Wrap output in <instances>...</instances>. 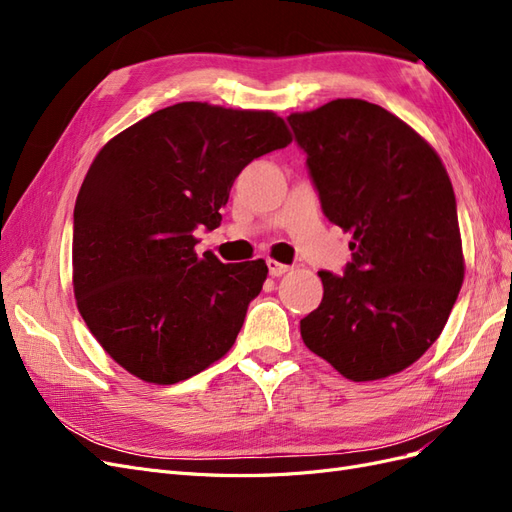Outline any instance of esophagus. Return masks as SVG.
I'll return each mask as SVG.
<instances>
[{
  "instance_id": "obj_1",
  "label": "esophagus",
  "mask_w": 512,
  "mask_h": 512,
  "mask_svg": "<svg viewBox=\"0 0 512 512\" xmlns=\"http://www.w3.org/2000/svg\"><path fill=\"white\" fill-rule=\"evenodd\" d=\"M267 267H269L271 277H282L290 271L288 265H282V262H277V260H267Z\"/></svg>"
}]
</instances>
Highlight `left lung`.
<instances>
[{"label": "left lung", "instance_id": "left-lung-1", "mask_svg": "<svg viewBox=\"0 0 512 512\" xmlns=\"http://www.w3.org/2000/svg\"><path fill=\"white\" fill-rule=\"evenodd\" d=\"M288 123L324 215L352 232L344 277L318 273L324 294L301 320L303 342L348 380L399 374L440 337L463 284L451 179L378 104L339 98Z\"/></svg>", "mask_w": 512, "mask_h": 512}]
</instances>
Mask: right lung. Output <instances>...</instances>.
<instances>
[{
    "label": "right lung",
    "instance_id": "1",
    "mask_svg": "<svg viewBox=\"0 0 512 512\" xmlns=\"http://www.w3.org/2000/svg\"><path fill=\"white\" fill-rule=\"evenodd\" d=\"M290 141L271 111L179 102L91 162L74 205V297L91 335L132 376L188 380L235 344L269 269L200 258L194 230L218 228L241 170Z\"/></svg>",
    "mask_w": 512,
    "mask_h": 512
}]
</instances>
